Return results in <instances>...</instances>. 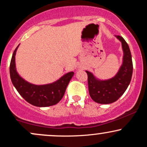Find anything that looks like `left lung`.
Returning <instances> with one entry per match:
<instances>
[{
    "label": "left lung",
    "instance_id": "left-lung-1",
    "mask_svg": "<svg viewBox=\"0 0 147 147\" xmlns=\"http://www.w3.org/2000/svg\"><path fill=\"white\" fill-rule=\"evenodd\" d=\"M115 36L122 43L124 52L123 63L116 75L107 80H99L91 72L86 71L89 94L92 100L99 104H108L116 102L127 89L132 77L133 62L129 45L123 37Z\"/></svg>",
    "mask_w": 147,
    "mask_h": 147
}]
</instances>
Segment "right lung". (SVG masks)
<instances>
[{
  "label": "right lung",
  "mask_w": 147,
  "mask_h": 147,
  "mask_svg": "<svg viewBox=\"0 0 147 147\" xmlns=\"http://www.w3.org/2000/svg\"><path fill=\"white\" fill-rule=\"evenodd\" d=\"M16 47L11 57L9 66V73L11 82L21 97L32 105L38 107H47L59 102L63 98L66 88L74 75L70 72L54 83L45 85H35L26 82L18 74L15 64Z\"/></svg>",
  "instance_id": "obj_1"
}]
</instances>
